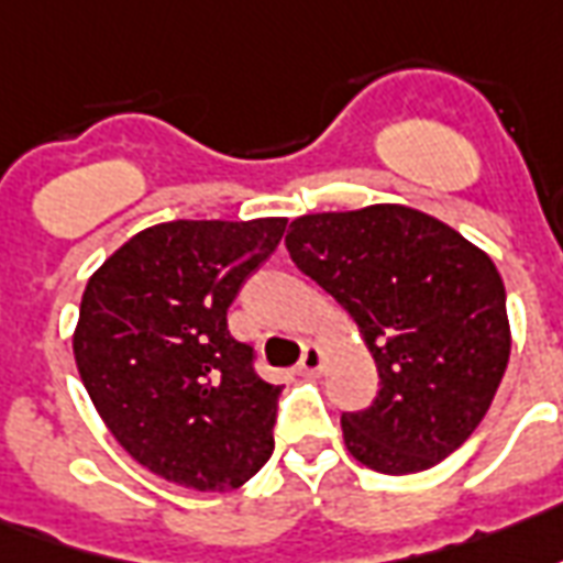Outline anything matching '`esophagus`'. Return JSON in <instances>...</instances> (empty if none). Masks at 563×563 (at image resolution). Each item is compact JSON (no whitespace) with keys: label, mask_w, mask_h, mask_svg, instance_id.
I'll return each instance as SVG.
<instances>
[{"label":"esophagus","mask_w":563,"mask_h":563,"mask_svg":"<svg viewBox=\"0 0 563 563\" xmlns=\"http://www.w3.org/2000/svg\"><path fill=\"white\" fill-rule=\"evenodd\" d=\"M323 366V351L318 344H306L302 347V356H299V372L302 375H314V372H321Z\"/></svg>","instance_id":"esophagus-1"}]
</instances>
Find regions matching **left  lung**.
<instances>
[{
  "instance_id": "obj_1",
  "label": "left lung",
  "mask_w": 563,
  "mask_h": 563,
  "mask_svg": "<svg viewBox=\"0 0 563 563\" xmlns=\"http://www.w3.org/2000/svg\"><path fill=\"white\" fill-rule=\"evenodd\" d=\"M285 245L375 356L377 399L342 413L356 462L399 477L465 444L510 360L507 294L489 254L399 203L299 216Z\"/></svg>"
}]
</instances>
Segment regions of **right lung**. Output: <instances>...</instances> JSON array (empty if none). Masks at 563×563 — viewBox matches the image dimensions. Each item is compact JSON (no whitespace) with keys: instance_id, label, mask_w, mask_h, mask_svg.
<instances>
[{"instance_id":"add662e5","label":"right lung","mask_w":563,"mask_h":563,"mask_svg":"<svg viewBox=\"0 0 563 563\" xmlns=\"http://www.w3.org/2000/svg\"><path fill=\"white\" fill-rule=\"evenodd\" d=\"M287 219L164 221L134 233L86 282L74 360L122 450L167 483L240 489L273 455L282 387L228 330L245 278Z\"/></svg>"}]
</instances>
